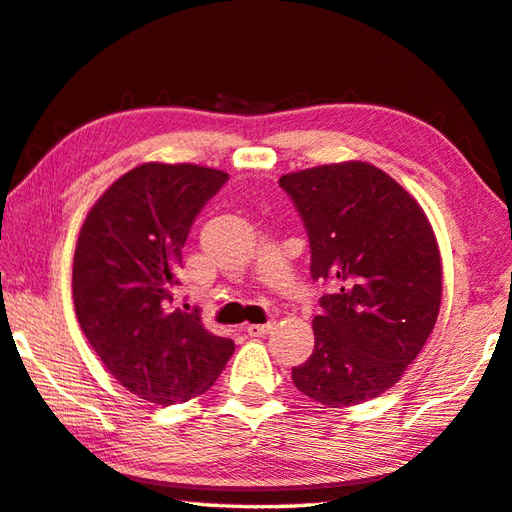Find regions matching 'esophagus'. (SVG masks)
I'll return each instance as SVG.
<instances>
[{"mask_svg":"<svg viewBox=\"0 0 512 512\" xmlns=\"http://www.w3.org/2000/svg\"><path fill=\"white\" fill-rule=\"evenodd\" d=\"M270 330H273V324H248L246 326V333L250 335V337H264V335H268Z\"/></svg>","mask_w":512,"mask_h":512,"instance_id":"1","label":"esophagus"}]
</instances>
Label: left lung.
I'll use <instances>...</instances> for the list:
<instances>
[{"mask_svg": "<svg viewBox=\"0 0 512 512\" xmlns=\"http://www.w3.org/2000/svg\"><path fill=\"white\" fill-rule=\"evenodd\" d=\"M304 219L319 297L315 348L293 382L328 408L364 404L402 379L442 306V257L424 208L368 162L324 164L279 179Z\"/></svg>", "mask_w": 512, "mask_h": 512, "instance_id": "left-lung-1", "label": "left lung"}]
</instances>
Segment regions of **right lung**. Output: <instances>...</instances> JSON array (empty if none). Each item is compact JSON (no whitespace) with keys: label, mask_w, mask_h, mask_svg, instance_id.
I'll return each mask as SVG.
<instances>
[{"label":"right lung","mask_w":512,"mask_h":512,"mask_svg":"<svg viewBox=\"0 0 512 512\" xmlns=\"http://www.w3.org/2000/svg\"><path fill=\"white\" fill-rule=\"evenodd\" d=\"M228 173L148 162L128 170L88 210L73 257L77 322L108 373L159 406L188 402L217 382L233 339L173 308L182 248Z\"/></svg>","instance_id":"add662e5"}]
</instances>
